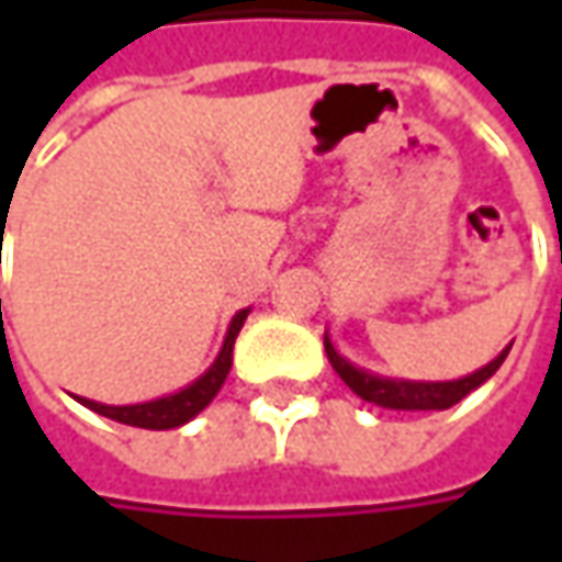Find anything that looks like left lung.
Wrapping results in <instances>:
<instances>
[{
  "mask_svg": "<svg viewBox=\"0 0 562 562\" xmlns=\"http://www.w3.org/2000/svg\"><path fill=\"white\" fill-rule=\"evenodd\" d=\"M325 353H328V362L335 366V372L344 378V384L357 394V397L369 400L375 406H387V409H450L453 403H460L465 394H472L479 384H485L487 378L494 375L501 369V362L507 359L509 347L494 359L487 362L485 369L472 372V375L460 378V381H391V378H378L362 372L357 366H350L344 357H337V350L331 347V340L325 337Z\"/></svg>",
  "mask_w": 562,
  "mask_h": 562,
  "instance_id": "8db88e82",
  "label": "left lung"
}]
</instances>
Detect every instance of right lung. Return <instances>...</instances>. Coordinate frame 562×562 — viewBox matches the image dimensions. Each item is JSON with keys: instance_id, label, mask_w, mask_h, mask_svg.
I'll use <instances>...</instances> for the list:
<instances>
[{"instance_id": "1", "label": "right lung", "mask_w": 562, "mask_h": 562, "mask_svg": "<svg viewBox=\"0 0 562 562\" xmlns=\"http://www.w3.org/2000/svg\"><path fill=\"white\" fill-rule=\"evenodd\" d=\"M247 313L249 310H240V313L234 315V322H231V328H227L225 347H222L218 359L212 362V369H209L203 378H196V381H193L190 387H184V391H178V394H171V397L137 403V406H105V403H93V400H87V397H80V403H83V406H90V409L99 413V416H105V419L124 422V425H134V428H153V431H162V428H178V425H184V422L193 419L196 413H203L205 406L212 403V397L222 391L227 372H231L234 340H237L240 328H244V318H247Z\"/></svg>"}]
</instances>
